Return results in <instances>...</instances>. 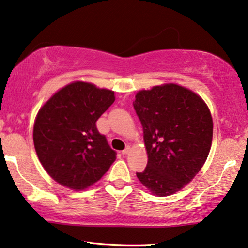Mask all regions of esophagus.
Returning a JSON list of instances; mask_svg holds the SVG:
<instances>
[{"instance_id":"obj_1","label":"esophagus","mask_w":248,"mask_h":248,"mask_svg":"<svg viewBox=\"0 0 248 248\" xmlns=\"http://www.w3.org/2000/svg\"><path fill=\"white\" fill-rule=\"evenodd\" d=\"M128 152H130V147H126V148L124 149L123 151H122V154H123V155H127Z\"/></svg>"}]
</instances>
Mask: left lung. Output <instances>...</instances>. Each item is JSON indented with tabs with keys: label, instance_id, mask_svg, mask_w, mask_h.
<instances>
[{
	"label": "left lung",
	"instance_id": "left-lung-1",
	"mask_svg": "<svg viewBox=\"0 0 248 248\" xmlns=\"http://www.w3.org/2000/svg\"><path fill=\"white\" fill-rule=\"evenodd\" d=\"M133 106L143 127L147 167L137 176L152 194L168 196L188 184L211 149L213 123L198 94L175 83L141 90Z\"/></svg>",
	"mask_w": 248,
	"mask_h": 248
}]
</instances>
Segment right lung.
<instances>
[{"instance_id":"obj_1","label":"right lung","mask_w":248,"mask_h":248,"mask_svg":"<svg viewBox=\"0 0 248 248\" xmlns=\"http://www.w3.org/2000/svg\"><path fill=\"white\" fill-rule=\"evenodd\" d=\"M114 101V91L77 81L40 108L33 125V144L54 181L81 191L109 169L116 151L97 130L96 122Z\"/></svg>"}]
</instances>
